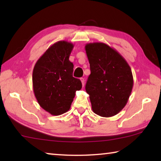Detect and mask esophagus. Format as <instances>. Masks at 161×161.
I'll use <instances>...</instances> for the list:
<instances>
[{
	"mask_svg": "<svg viewBox=\"0 0 161 161\" xmlns=\"http://www.w3.org/2000/svg\"><path fill=\"white\" fill-rule=\"evenodd\" d=\"M80 80L81 81V84H82V86H84V78H81Z\"/></svg>",
	"mask_w": 161,
	"mask_h": 161,
	"instance_id": "1",
	"label": "esophagus"
}]
</instances>
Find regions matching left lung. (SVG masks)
<instances>
[{
  "instance_id": "left-lung-1",
  "label": "left lung",
  "mask_w": 161,
  "mask_h": 161,
  "mask_svg": "<svg viewBox=\"0 0 161 161\" xmlns=\"http://www.w3.org/2000/svg\"><path fill=\"white\" fill-rule=\"evenodd\" d=\"M85 50L91 74L86 84L94 113L102 117L119 114L132 92L130 66L115 49L103 42L88 43Z\"/></svg>"
}]
</instances>
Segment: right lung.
<instances>
[{
	"label": "right lung",
	"instance_id": "obj_1",
	"mask_svg": "<svg viewBox=\"0 0 161 161\" xmlns=\"http://www.w3.org/2000/svg\"><path fill=\"white\" fill-rule=\"evenodd\" d=\"M73 47L65 40L54 43L37 61L32 72L35 97L40 107L53 116L69 111L76 91L82 86L79 79L72 77L74 64L69 58Z\"/></svg>",
	"mask_w": 161,
	"mask_h": 161
}]
</instances>
